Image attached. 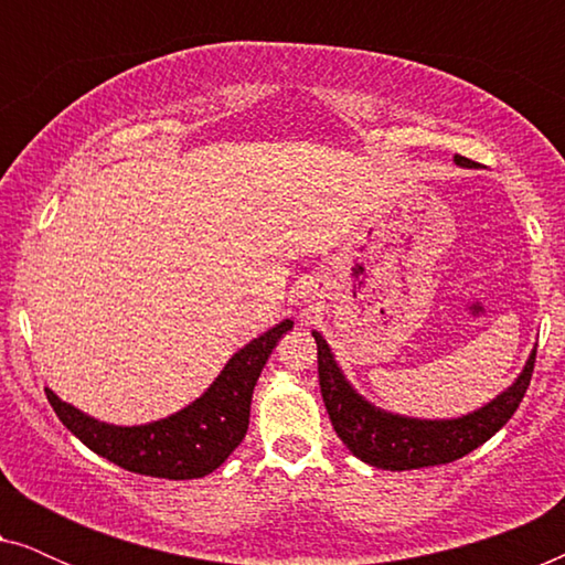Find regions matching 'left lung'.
<instances>
[{
    "label": "left lung",
    "mask_w": 565,
    "mask_h": 565,
    "mask_svg": "<svg viewBox=\"0 0 565 565\" xmlns=\"http://www.w3.org/2000/svg\"><path fill=\"white\" fill-rule=\"evenodd\" d=\"M462 167H473L466 157H455ZM316 350H319V385L323 404H327L329 419L334 424L339 439L350 447L352 455L370 466L383 470H414L429 466H445L476 450L486 439L497 435L504 424L512 419L520 408L524 393L530 388L532 370H535V354H530L522 375L516 377L512 388L493 398L489 406L460 416L450 422H422L406 419V416L385 414L381 408L370 406L365 398L352 391L344 381L342 370L331 358L329 344L323 342L319 331H313Z\"/></svg>",
    "instance_id": "obj_1"
}]
</instances>
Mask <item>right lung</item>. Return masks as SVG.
Returning a JSON list of instances; mask_svg holds the SVG:
<instances>
[{"label": "right lung", "mask_w": 565, "mask_h": 565, "mask_svg": "<svg viewBox=\"0 0 565 565\" xmlns=\"http://www.w3.org/2000/svg\"><path fill=\"white\" fill-rule=\"evenodd\" d=\"M288 329H292V321L285 319L265 331L228 360L195 404L143 427H113L64 404L51 388H45V396L64 427L115 466L169 481L203 478L213 473L244 439L254 385L277 339Z\"/></svg>", "instance_id": "add662e5"}]
</instances>
